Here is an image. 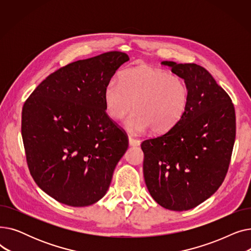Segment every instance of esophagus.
<instances>
[{
  "instance_id": "34e87169",
  "label": "esophagus",
  "mask_w": 251,
  "mask_h": 251,
  "mask_svg": "<svg viewBox=\"0 0 251 251\" xmlns=\"http://www.w3.org/2000/svg\"><path fill=\"white\" fill-rule=\"evenodd\" d=\"M128 140H129V146H131V147H138L140 144V140L131 137V136H129Z\"/></svg>"
}]
</instances>
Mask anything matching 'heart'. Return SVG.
Segmentation results:
<instances>
[{"mask_svg":"<svg viewBox=\"0 0 251 251\" xmlns=\"http://www.w3.org/2000/svg\"><path fill=\"white\" fill-rule=\"evenodd\" d=\"M188 101V86L182 78L151 66L123 71L119 81L111 79L103 90L105 112L115 120L134 105L136 111L124 123L134 134L150 128L154 133L167 132L181 120Z\"/></svg>","mask_w":251,"mask_h":251,"instance_id":"obj_1","label":"heart"}]
</instances>
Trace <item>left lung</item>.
<instances>
[{
	"label": "left lung",
	"mask_w": 251,
	"mask_h": 251,
	"mask_svg": "<svg viewBox=\"0 0 251 251\" xmlns=\"http://www.w3.org/2000/svg\"><path fill=\"white\" fill-rule=\"evenodd\" d=\"M184 79L187 109L168 132L141 143L143 176L152 199L176 212L206 201L226 177L236 136L234 104L203 67L164 61Z\"/></svg>",
	"instance_id": "left-lung-1"
}]
</instances>
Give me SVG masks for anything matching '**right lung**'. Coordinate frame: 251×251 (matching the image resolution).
<instances>
[{"mask_svg":"<svg viewBox=\"0 0 251 251\" xmlns=\"http://www.w3.org/2000/svg\"><path fill=\"white\" fill-rule=\"evenodd\" d=\"M127 61L125 52L114 50L68 64L49 75L23 105L29 172L61 203L80 207L102 199L128 149L103 102L105 85Z\"/></svg>","mask_w":251,"mask_h":251,"instance_id":"add662e5","label":"right lung"}]
</instances>
